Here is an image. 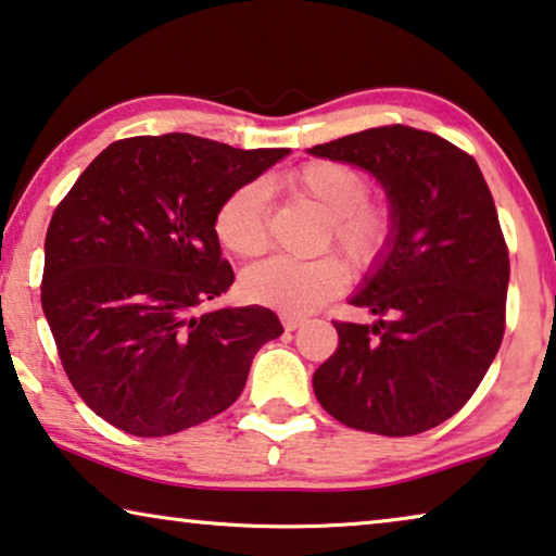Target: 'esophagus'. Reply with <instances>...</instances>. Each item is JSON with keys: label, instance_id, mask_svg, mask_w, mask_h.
I'll return each mask as SVG.
<instances>
[{"label": "esophagus", "instance_id": "esophagus-1", "mask_svg": "<svg viewBox=\"0 0 556 556\" xmlns=\"http://www.w3.org/2000/svg\"><path fill=\"white\" fill-rule=\"evenodd\" d=\"M280 320H283L286 331H295L303 326V316H293V313H280Z\"/></svg>", "mask_w": 556, "mask_h": 556}]
</instances>
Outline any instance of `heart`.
I'll use <instances>...</instances> for the list:
<instances>
[{
	"label": "heart",
	"instance_id": "obj_1",
	"mask_svg": "<svg viewBox=\"0 0 556 556\" xmlns=\"http://www.w3.org/2000/svg\"><path fill=\"white\" fill-rule=\"evenodd\" d=\"M286 188L326 215L320 245L336 248L356 270H371L393 243L396 218L386 203L368 200L371 182L358 167L311 160L286 175ZM215 238L240 261L268 248V192L253 180L232 190L215 213ZM351 273L338 255L313 261L270 258L243 273V291L255 303L283 313H308L349 286Z\"/></svg>",
	"mask_w": 556,
	"mask_h": 556
}]
</instances>
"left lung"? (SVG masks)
Here are the masks:
<instances>
[{
    "mask_svg": "<svg viewBox=\"0 0 556 556\" xmlns=\"http://www.w3.org/2000/svg\"><path fill=\"white\" fill-rule=\"evenodd\" d=\"M308 152L374 173L396 218L383 263L351 298L378 320H333L318 404L358 431H429L471 399L504 338L509 251L489 185L469 152L406 125Z\"/></svg>",
    "mask_w": 556,
    "mask_h": 556,
    "instance_id": "left-lung-1",
    "label": "left lung"
}]
</instances>
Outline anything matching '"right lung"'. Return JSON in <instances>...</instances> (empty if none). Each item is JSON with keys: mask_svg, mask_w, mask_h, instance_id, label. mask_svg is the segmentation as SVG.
I'll use <instances>...</instances> for the list:
<instances>
[{"mask_svg": "<svg viewBox=\"0 0 556 556\" xmlns=\"http://www.w3.org/2000/svg\"><path fill=\"white\" fill-rule=\"evenodd\" d=\"M286 148L195 135L125 138L87 165L45 238L42 311L79 399L132 437L218 416L283 333L263 305L200 311L236 280L215 213Z\"/></svg>", "mask_w": 556, "mask_h": 556, "instance_id": "obj_1", "label": "right lung"}]
</instances>
